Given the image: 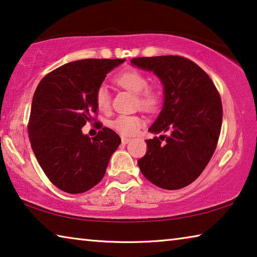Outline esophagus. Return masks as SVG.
<instances>
[{
    "mask_svg": "<svg viewBox=\"0 0 257 257\" xmlns=\"http://www.w3.org/2000/svg\"><path fill=\"white\" fill-rule=\"evenodd\" d=\"M130 141H132V140H130V138H128V137H121V142H122V144H123V145L128 144Z\"/></svg>",
    "mask_w": 257,
    "mask_h": 257,
    "instance_id": "34e87169",
    "label": "esophagus"
}]
</instances>
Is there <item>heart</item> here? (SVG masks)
<instances>
[{
    "label": "heart",
    "instance_id": "obj_1",
    "mask_svg": "<svg viewBox=\"0 0 257 257\" xmlns=\"http://www.w3.org/2000/svg\"><path fill=\"white\" fill-rule=\"evenodd\" d=\"M115 82L125 90L138 96V103L145 108H153L159 101L158 92L148 87V79L143 73L136 70H128L115 76ZM97 107L101 112H107L111 106V95L106 85L101 84L97 88L95 93ZM144 121L136 115H119L111 122V127L123 136L136 135Z\"/></svg>",
    "mask_w": 257,
    "mask_h": 257
}]
</instances>
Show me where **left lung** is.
I'll list each match as a JSON object with an SVG mask.
<instances>
[{
	"mask_svg": "<svg viewBox=\"0 0 257 257\" xmlns=\"http://www.w3.org/2000/svg\"><path fill=\"white\" fill-rule=\"evenodd\" d=\"M130 63L153 72L164 87V105L149 128L161 135L146 140L148 151L138 167L154 185L182 189L200 176L216 149L223 116L221 97L206 72L183 57H141Z\"/></svg>",
	"mask_w": 257,
	"mask_h": 257,
	"instance_id": "1",
	"label": "left lung"
}]
</instances>
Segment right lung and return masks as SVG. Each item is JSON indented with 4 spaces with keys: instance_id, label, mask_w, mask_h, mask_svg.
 Here are the masks:
<instances>
[{
    "instance_id": "add662e5",
    "label": "right lung",
    "mask_w": 257,
    "mask_h": 257,
    "mask_svg": "<svg viewBox=\"0 0 257 257\" xmlns=\"http://www.w3.org/2000/svg\"><path fill=\"white\" fill-rule=\"evenodd\" d=\"M125 59H82L56 68L41 80L32 100L28 137L39 165L64 192L92 189L104 177L121 138L103 128L82 133L97 107L95 93L107 73Z\"/></svg>"
}]
</instances>
